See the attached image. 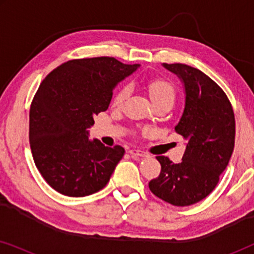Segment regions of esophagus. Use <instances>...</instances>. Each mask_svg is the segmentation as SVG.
<instances>
[{"label":"esophagus","mask_w":254,"mask_h":254,"mask_svg":"<svg viewBox=\"0 0 254 254\" xmlns=\"http://www.w3.org/2000/svg\"><path fill=\"white\" fill-rule=\"evenodd\" d=\"M128 152H129L133 157H148L147 152H144L142 150H137V149H130Z\"/></svg>","instance_id":"1"}]
</instances>
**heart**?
<instances>
[{
  "mask_svg": "<svg viewBox=\"0 0 254 254\" xmlns=\"http://www.w3.org/2000/svg\"><path fill=\"white\" fill-rule=\"evenodd\" d=\"M145 88L148 90L149 97H150L154 105H157V104L161 103L173 105V103H175L177 96L175 86L170 82L165 81V79H151V81L147 83ZM128 95H129V88L127 85H124L118 89L113 95L112 106L116 107V109H120L124 105L125 100L127 99Z\"/></svg>",
  "mask_w": 254,
  "mask_h": 254,
  "instance_id": "obj_1",
  "label": "heart"
}]
</instances>
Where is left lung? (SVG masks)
I'll return each instance as SVG.
<instances>
[{
    "label": "left lung",
    "mask_w": 254,
    "mask_h": 254,
    "mask_svg": "<svg viewBox=\"0 0 254 254\" xmlns=\"http://www.w3.org/2000/svg\"><path fill=\"white\" fill-rule=\"evenodd\" d=\"M182 79L185 109L176 131L187 140L182 163L158 156L162 170L149 189L173 206L199 202L216 187L235 147L236 123L231 103L210 77L183 64H163Z\"/></svg>",
    "instance_id": "8db88e82"
}]
</instances>
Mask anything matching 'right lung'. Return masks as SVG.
<instances>
[{"instance_id":"right-lung-1","label":"right lung","mask_w":254,"mask_h":254,"mask_svg":"<svg viewBox=\"0 0 254 254\" xmlns=\"http://www.w3.org/2000/svg\"><path fill=\"white\" fill-rule=\"evenodd\" d=\"M138 67L109 57L77 59L41 82L30 109V145L37 169L57 192L86 196L110 182L125 149L90 141L88 128L109 109L118 83Z\"/></svg>"}]
</instances>
